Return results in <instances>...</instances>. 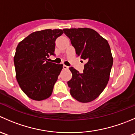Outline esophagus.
<instances>
[{
    "mask_svg": "<svg viewBox=\"0 0 135 135\" xmlns=\"http://www.w3.org/2000/svg\"><path fill=\"white\" fill-rule=\"evenodd\" d=\"M69 69V66H67L66 65H63V69H65V70H68Z\"/></svg>",
    "mask_w": 135,
    "mask_h": 135,
    "instance_id": "obj_1",
    "label": "esophagus"
}]
</instances>
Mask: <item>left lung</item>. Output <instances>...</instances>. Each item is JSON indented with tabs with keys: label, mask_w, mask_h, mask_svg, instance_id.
I'll use <instances>...</instances> for the list:
<instances>
[{
	"label": "left lung",
	"mask_w": 135,
	"mask_h": 135,
	"mask_svg": "<svg viewBox=\"0 0 135 135\" xmlns=\"http://www.w3.org/2000/svg\"><path fill=\"white\" fill-rule=\"evenodd\" d=\"M77 57L85 60L84 73L70 67L73 77L68 81L70 93L80 103H89L101 94L110 78L113 57L108 41L89 28H65Z\"/></svg>",
	"instance_id": "left-lung-1"
}]
</instances>
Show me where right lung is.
<instances>
[{
    "label": "right lung",
    "instance_id": "obj_1",
    "mask_svg": "<svg viewBox=\"0 0 135 135\" xmlns=\"http://www.w3.org/2000/svg\"><path fill=\"white\" fill-rule=\"evenodd\" d=\"M61 29H45L30 34L17 45L14 61L16 76L21 90L35 100H43L51 95L62 65L47 61L54 55L55 40Z\"/></svg>",
    "mask_w": 135,
    "mask_h": 135
}]
</instances>
